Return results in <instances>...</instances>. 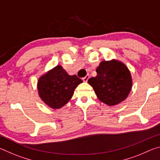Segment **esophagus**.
<instances>
[{
    "label": "esophagus",
    "mask_w": 160,
    "mask_h": 160,
    "mask_svg": "<svg viewBox=\"0 0 160 160\" xmlns=\"http://www.w3.org/2000/svg\"><path fill=\"white\" fill-rule=\"evenodd\" d=\"M89 78H90V75H87L85 78H82V80L84 81V82H88V79H89Z\"/></svg>",
    "instance_id": "34e87169"
}]
</instances>
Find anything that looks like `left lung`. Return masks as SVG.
I'll return each instance as SVG.
<instances>
[{
  "instance_id": "8db88e82",
  "label": "left lung",
  "mask_w": 160,
  "mask_h": 160,
  "mask_svg": "<svg viewBox=\"0 0 160 160\" xmlns=\"http://www.w3.org/2000/svg\"><path fill=\"white\" fill-rule=\"evenodd\" d=\"M97 76L88 80L97 97L108 106L120 104L128 97L132 80L125 64L116 59L103 61L96 69Z\"/></svg>"
}]
</instances>
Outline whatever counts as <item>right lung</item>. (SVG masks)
<instances>
[{
    "instance_id": "1",
    "label": "right lung",
    "mask_w": 160,
    "mask_h": 160,
    "mask_svg": "<svg viewBox=\"0 0 160 160\" xmlns=\"http://www.w3.org/2000/svg\"><path fill=\"white\" fill-rule=\"evenodd\" d=\"M82 80L77 75H70L58 65L39 78L38 94L48 107L53 109L65 106L74 94L75 89Z\"/></svg>"
}]
</instances>
